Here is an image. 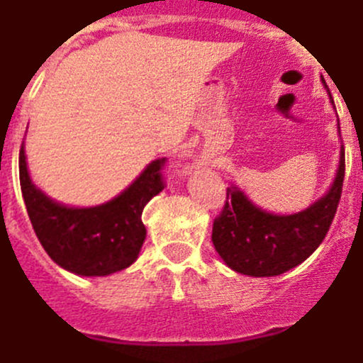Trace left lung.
<instances>
[{
	"label": "left lung",
	"mask_w": 363,
	"mask_h": 363,
	"mask_svg": "<svg viewBox=\"0 0 363 363\" xmlns=\"http://www.w3.org/2000/svg\"><path fill=\"white\" fill-rule=\"evenodd\" d=\"M340 125V122H338ZM345 175V151L330 190L292 216H274L254 206L235 186L226 188V203L213 219L212 241L230 269L256 277L279 276L303 263L321 245L336 216Z\"/></svg>",
	"instance_id": "obj_1"
}]
</instances>
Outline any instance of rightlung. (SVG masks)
<instances>
[{
  "mask_svg": "<svg viewBox=\"0 0 363 363\" xmlns=\"http://www.w3.org/2000/svg\"><path fill=\"white\" fill-rule=\"evenodd\" d=\"M157 159L118 197L100 206L69 208L55 203L33 184L23 146L20 150V184L27 213L49 257L78 276H107L128 269L146 239L143 210L164 190Z\"/></svg>",
  "mask_w": 363,
  "mask_h": 363,
  "instance_id": "obj_1",
  "label": "right lung"
}]
</instances>
